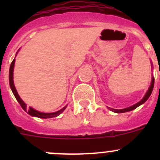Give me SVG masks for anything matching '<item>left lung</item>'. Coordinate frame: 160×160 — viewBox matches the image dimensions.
Returning a JSON list of instances; mask_svg holds the SVG:
<instances>
[{
	"instance_id": "left-lung-1",
	"label": "left lung",
	"mask_w": 160,
	"mask_h": 160,
	"mask_svg": "<svg viewBox=\"0 0 160 160\" xmlns=\"http://www.w3.org/2000/svg\"><path fill=\"white\" fill-rule=\"evenodd\" d=\"M154 82H155V79H154V78H152V83H151V86H150V87H149V89H148L147 94H145V96L143 97V98H142L140 102H138V103H136V104H135V105L131 106V107H128V108L122 109V110H116V109H112V108H109V109H110L111 111H114V112L124 113V112H128V111H132V110H134V109L137 108L138 106L142 105V103L145 102L148 99V98L150 97V95L152 94V90H153V88H154Z\"/></svg>"
}]
</instances>
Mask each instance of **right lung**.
Wrapping results in <instances>:
<instances>
[{
    "label": "right lung",
    "instance_id": "add662e5",
    "mask_svg": "<svg viewBox=\"0 0 160 160\" xmlns=\"http://www.w3.org/2000/svg\"><path fill=\"white\" fill-rule=\"evenodd\" d=\"M14 63H15V59H13V61H12V63H11V65H10V68H9V85H10L11 90H12L14 96H15V98H16V99L18 100V102L20 103V105H21V107H22V109H23L24 111H26L28 114H30V115H32V116H35V117H38V118H53V117H57L58 115H59L60 114H62V113L65 111V109H66V107H63L62 109H61L60 111H57V112H53V113H42V112H39V111H36V110H34V109H32V107H29V108H27V107H26V104H25V103L22 101V98H20L19 95H18V92H17L16 88H15V87H14L13 79H12V75H13Z\"/></svg>",
    "mask_w": 160,
    "mask_h": 160
}]
</instances>
